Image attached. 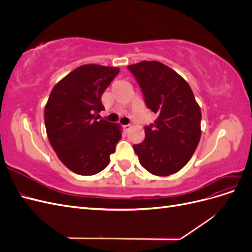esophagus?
I'll return each mask as SVG.
<instances>
[{
	"label": "esophagus",
	"mask_w": 252,
	"mask_h": 252,
	"mask_svg": "<svg viewBox=\"0 0 252 252\" xmlns=\"http://www.w3.org/2000/svg\"><path fill=\"white\" fill-rule=\"evenodd\" d=\"M123 128H124V130H125V131H128L129 129L131 128V126H130V125H124V126H123Z\"/></svg>",
	"instance_id": "34e87169"
}]
</instances>
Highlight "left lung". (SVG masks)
Segmentation results:
<instances>
[{
    "label": "left lung",
    "mask_w": 252,
    "mask_h": 252,
    "mask_svg": "<svg viewBox=\"0 0 252 252\" xmlns=\"http://www.w3.org/2000/svg\"><path fill=\"white\" fill-rule=\"evenodd\" d=\"M128 69L138 81L148 109L158 119L145 127V140L133 145L140 164L151 174L181 170L199 145L202 113L189 84L158 61H142Z\"/></svg>",
    "instance_id": "obj_1"
}]
</instances>
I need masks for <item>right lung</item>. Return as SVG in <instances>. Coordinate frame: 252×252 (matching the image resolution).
Wrapping results in <instances>:
<instances>
[{"label":"right lung","instance_id":"obj_1","mask_svg":"<svg viewBox=\"0 0 252 252\" xmlns=\"http://www.w3.org/2000/svg\"><path fill=\"white\" fill-rule=\"evenodd\" d=\"M120 69L82 65L52 88L45 105V127L57 156L68 169L81 175L96 174L110 162L122 138V128L105 120L101 96Z\"/></svg>","mask_w":252,"mask_h":252}]
</instances>
